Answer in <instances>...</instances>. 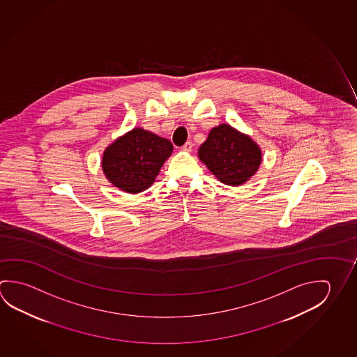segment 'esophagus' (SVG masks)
Segmentation results:
<instances>
[{"label": "esophagus", "mask_w": 357, "mask_h": 357, "mask_svg": "<svg viewBox=\"0 0 357 357\" xmlns=\"http://www.w3.org/2000/svg\"><path fill=\"white\" fill-rule=\"evenodd\" d=\"M181 149L184 151H192V149H193V143H192V142H187L185 144L181 146Z\"/></svg>", "instance_id": "obj_1"}]
</instances>
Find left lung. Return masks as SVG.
Returning a JSON list of instances; mask_svg holds the SVG:
<instances>
[{
  "mask_svg": "<svg viewBox=\"0 0 357 357\" xmlns=\"http://www.w3.org/2000/svg\"><path fill=\"white\" fill-rule=\"evenodd\" d=\"M198 157L213 176L231 187L250 181L262 163L259 145L229 124L211 129L206 142L200 145Z\"/></svg>",
  "mask_w": 357,
  "mask_h": 357,
  "instance_id": "1",
  "label": "left lung"
}]
</instances>
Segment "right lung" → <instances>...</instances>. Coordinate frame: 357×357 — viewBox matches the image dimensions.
I'll list each match as a JSON object with an SVG mask.
<instances>
[{
	"mask_svg": "<svg viewBox=\"0 0 357 357\" xmlns=\"http://www.w3.org/2000/svg\"><path fill=\"white\" fill-rule=\"evenodd\" d=\"M173 145L143 128H134L107 146L101 168L107 181L126 193L144 192L155 181Z\"/></svg>",
	"mask_w": 357,
	"mask_h": 357,
	"instance_id": "add662e5",
	"label": "right lung"
}]
</instances>
